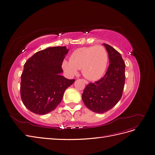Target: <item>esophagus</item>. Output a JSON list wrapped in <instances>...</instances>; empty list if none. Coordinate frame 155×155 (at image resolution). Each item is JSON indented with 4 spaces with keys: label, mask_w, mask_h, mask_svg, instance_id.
I'll list each match as a JSON object with an SVG mask.
<instances>
[{
    "label": "esophagus",
    "mask_w": 155,
    "mask_h": 155,
    "mask_svg": "<svg viewBox=\"0 0 155 155\" xmlns=\"http://www.w3.org/2000/svg\"><path fill=\"white\" fill-rule=\"evenodd\" d=\"M83 81H84V82H85V84H88V82H87V80H84H84H83Z\"/></svg>",
    "instance_id": "1"
}]
</instances>
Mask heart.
<instances>
[{
  "instance_id": "b5f03b06",
  "label": "heart",
  "mask_w": 155,
  "mask_h": 155,
  "mask_svg": "<svg viewBox=\"0 0 155 155\" xmlns=\"http://www.w3.org/2000/svg\"><path fill=\"white\" fill-rule=\"evenodd\" d=\"M109 56L102 46H92L77 49L70 57V61L64 60L63 69L70 76L77 74L82 69L83 75L90 80L101 78L106 70Z\"/></svg>"
}]
</instances>
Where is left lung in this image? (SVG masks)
I'll return each mask as SVG.
<instances>
[{"label":"left lung","mask_w":155,"mask_h":155,"mask_svg":"<svg viewBox=\"0 0 155 155\" xmlns=\"http://www.w3.org/2000/svg\"><path fill=\"white\" fill-rule=\"evenodd\" d=\"M110 64L105 75L87 85L82 94L86 107L96 113H104L115 106L123 95L125 82V63L120 54L109 45L103 44Z\"/></svg>","instance_id":"8db88e82"}]
</instances>
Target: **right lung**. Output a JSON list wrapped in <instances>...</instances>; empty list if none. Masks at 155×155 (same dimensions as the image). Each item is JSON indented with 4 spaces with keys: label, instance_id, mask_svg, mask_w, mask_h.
I'll return each mask as SVG.
<instances>
[{
    "label": "right lung",
    "instance_id": "obj_1",
    "mask_svg": "<svg viewBox=\"0 0 155 155\" xmlns=\"http://www.w3.org/2000/svg\"><path fill=\"white\" fill-rule=\"evenodd\" d=\"M66 46L50 47L32 55L24 65L21 75V97L26 108L39 115L54 110L66 89L75 80L61 75Z\"/></svg>",
    "mask_w": 155,
    "mask_h": 155
}]
</instances>
